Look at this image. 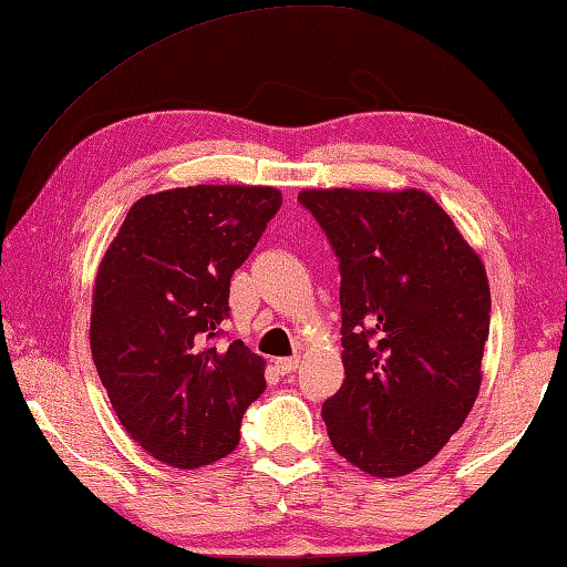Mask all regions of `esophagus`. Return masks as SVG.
I'll list each match as a JSON object with an SVG mask.
<instances>
[{
  "label": "esophagus",
  "mask_w": 567,
  "mask_h": 567,
  "mask_svg": "<svg viewBox=\"0 0 567 567\" xmlns=\"http://www.w3.org/2000/svg\"><path fill=\"white\" fill-rule=\"evenodd\" d=\"M298 365H300V358H277V361H275V368H277V373H280V375L295 373V371H298Z\"/></svg>",
  "instance_id": "1"
}]
</instances>
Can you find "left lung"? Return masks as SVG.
I'll list each match as a JSON object with an SVG mask.
<instances>
[{
	"label": "left lung",
	"mask_w": 567,
	"mask_h": 567,
	"mask_svg": "<svg viewBox=\"0 0 567 567\" xmlns=\"http://www.w3.org/2000/svg\"><path fill=\"white\" fill-rule=\"evenodd\" d=\"M340 269L346 381L322 403L336 452L373 477L434 460L470 416L489 336L484 265L429 194L310 188Z\"/></svg>",
	"instance_id": "obj_1"
}]
</instances>
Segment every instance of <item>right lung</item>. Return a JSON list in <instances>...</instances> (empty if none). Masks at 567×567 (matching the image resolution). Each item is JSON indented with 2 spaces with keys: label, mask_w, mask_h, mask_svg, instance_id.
Masks as SVG:
<instances>
[{
  "label": "right lung",
  "mask_w": 567,
  "mask_h": 567,
  "mask_svg": "<svg viewBox=\"0 0 567 567\" xmlns=\"http://www.w3.org/2000/svg\"><path fill=\"white\" fill-rule=\"evenodd\" d=\"M272 186H186L131 206L95 277L90 350L115 416L158 462L194 470L239 444L265 361L221 343L229 280L280 212Z\"/></svg>",
  "instance_id": "add662e5"
}]
</instances>
